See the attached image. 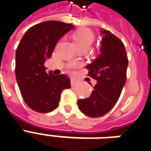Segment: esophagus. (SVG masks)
Returning a JSON list of instances; mask_svg holds the SVG:
<instances>
[{
  "instance_id": "1",
  "label": "esophagus",
  "mask_w": 151,
  "mask_h": 151,
  "mask_svg": "<svg viewBox=\"0 0 151 151\" xmlns=\"http://www.w3.org/2000/svg\"><path fill=\"white\" fill-rule=\"evenodd\" d=\"M78 84V81H76V80H74V79H72V80H70V84H71V86H76V84Z\"/></svg>"
}]
</instances>
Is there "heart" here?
<instances>
[{
	"mask_svg": "<svg viewBox=\"0 0 151 151\" xmlns=\"http://www.w3.org/2000/svg\"><path fill=\"white\" fill-rule=\"evenodd\" d=\"M73 41L76 48H89L94 40V34L87 28H81L73 34ZM76 64H70L69 68L76 67Z\"/></svg>",
	"mask_w": 151,
	"mask_h": 151,
	"instance_id": "heart-1",
	"label": "heart"
}]
</instances>
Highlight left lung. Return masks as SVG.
Returning a JSON list of instances; mask_svg holds the SVG:
<instances>
[{"instance_id":"1","label":"left lung","mask_w":151,"mask_h":151,"mask_svg":"<svg viewBox=\"0 0 151 151\" xmlns=\"http://www.w3.org/2000/svg\"><path fill=\"white\" fill-rule=\"evenodd\" d=\"M101 53L86 66L88 76L97 81L90 97L78 100L82 113L92 118L106 115L114 107L126 82L128 56L124 45L117 36L106 30L101 31ZM92 85V84H91Z\"/></svg>"}]
</instances>
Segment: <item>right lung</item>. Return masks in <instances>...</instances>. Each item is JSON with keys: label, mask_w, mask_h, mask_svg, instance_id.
Segmentation results:
<instances>
[{"label": "right lung", "mask_w": 151, "mask_h": 151, "mask_svg": "<svg viewBox=\"0 0 151 151\" xmlns=\"http://www.w3.org/2000/svg\"><path fill=\"white\" fill-rule=\"evenodd\" d=\"M73 27L66 22L46 21L30 27L20 40L16 50V80L23 100L35 111L48 113L56 109L63 90L70 88L66 75L47 73L45 62L61 37Z\"/></svg>", "instance_id": "obj_1"}]
</instances>
